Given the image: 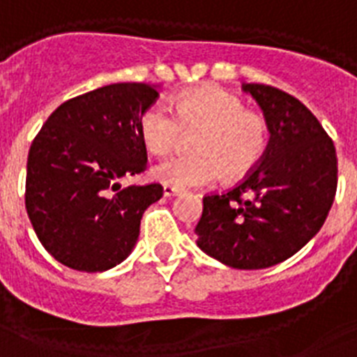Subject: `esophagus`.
Listing matches in <instances>:
<instances>
[{
  "instance_id": "1",
  "label": "esophagus",
  "mask_w": 357,
  "mask_h": 357,
  "mask_svg": "<svg viewBox=\"0 0 357 357\" xmlns=\"http://www.w3.org/2000/svg\"><path fill=\"white\" fill-rule=\"evenodd\" d=\"M179 194V190L176 187H170V185H163V196L170 197V196H176Z\"/></svg>"
}]
</instances>
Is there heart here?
I'll use <instances>...</instances> for the list:
<instances>
[{
	"mask_svg": "<svg viewBox=\"0 0 357 357\" xmlns=\"http://www.w3.org/2000/svg\"><path fill=\"white\" fill-rule=\"evenodd\" d=\"M170 112L151 105L139 118V136L146 151L167 155L190 136V154L176 155L154 169V178L176 188L205 187L221 178H247L265 158L271 145L268 119L245 109L238 96L205 85L174 98Z\"/></svg>",
	"mask_w": 357,
	"mask_h": 357,
	"instance_id": "heart-1",
	"label": "heart"
}]
</instances>
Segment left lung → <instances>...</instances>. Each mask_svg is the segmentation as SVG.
I'll return each instance as SVG.
<instances>
[{
	"label": "left lung",
	"instance_id": "left-lung-1",
	"mask_svg": "<svg viewBox=\"0 0 357 357\" xmlns=\"http://www.w3.org/2000/svg\"><path fill=\"white\" fill-rule=\"evenodd\" d=\"M271 125L261 163L227 192L206 194L196 225L203 252L232 268L256 271L294 256L319 232L337 187L336 146L294 96L243 83Z\"/></svg>",
	"mask_w": 357,
	"mask_h": 357
}]
</instances>
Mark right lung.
Wrapping results in <instances>:
<instances>
[{
	"label": "right lung",
	"instance_id": "add662e5",
	"mask_svg": "<svg viewBox=\"0 0 357 357\" xmlns=\"http://www.w3.org/2000/svg\"><path fill=\"white\" fill-rule=\"evenodd\" d=\"M160 98L146 83H114L54 110L29 151L25 206L45 250L79 272H103L130 254L160 183L127 185L146 170L139 118Z\"/></svg>",
	"mask_w": 357,
	"mask_h": 357
}]
</instances>
